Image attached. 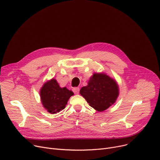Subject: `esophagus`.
I'll use <instances>...</instances> for the list:
<instances>
[{
    "mask_svg": "<svg viewBox=\"0 0 160 160\" xmlns=\"http://www.w3.org/2000/svg\"><path fill=\"white\" fill-rule=\"evenodd\" d=\"M72 91L74 92V93L76 94V95H78L79 93V91H80V88H78V87H76V88H74L72 89Z\"/></svg>",
    "mask_w": 160,
    "mask_h": 160,
    "instance_id": "obj_1",
    "label": "esophagus"
}]
</instances>
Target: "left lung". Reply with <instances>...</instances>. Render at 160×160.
Segmentation results:
<instances>
[{"label": "left lung", "mask_w": 160, "mask_h": 160, "mask_svg": "<svg viewBox=\"0 0 160 160\" xmlns=\"http://www.w3.org/2000/svg\"><path fill=\"white\" fill-rule=\"evenodd\" d=\"M80 93L91 107L102 112L115 102L119 88L115 80L106 73L95 72L90 77L88 85L81 88Z\"/></svg>", "instance_id": "8db88e82"}]
</instances>
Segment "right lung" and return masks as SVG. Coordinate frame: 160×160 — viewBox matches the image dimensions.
Instances as JSON below:
<instances>
[{
	"mask_svg": "<svg viewBox=\"0 0 160 160\" xmlns=\"http://www.w3.org/2000/svg\"><path fill=\"white\" fill-rule=\"evenodd\" d=\"M41 101L44 108L51 114L57 113L65 108L73 92L65 87L61 88L56 79L45 82L40 89Z\"/></svg>",
	"mask_w": 160,
	"mask_h": 160,
	"instance_id": "right-lung-1",
	"label": "right lung"
}]
</instances>
